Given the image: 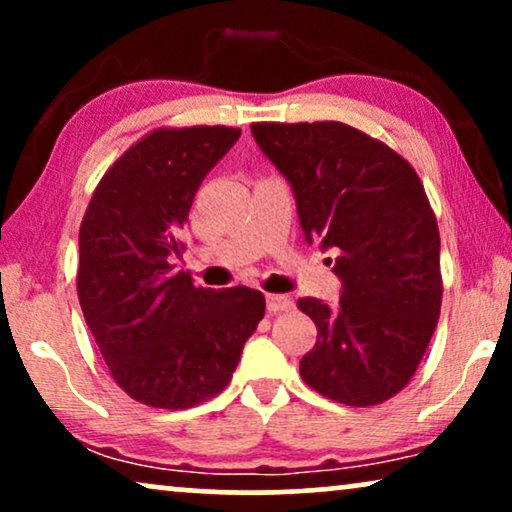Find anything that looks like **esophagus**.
<instances>
[{
    "label": "esophagus",
    "mask_w": 512,
    "mask_h": 512,
    "mask_svg": "<svg viewBox=\"0 0 512 512\" xmlns=\"http://www.w3.org/2000/svg\"><path fill=\"white\" fill-rule=\"evenodd\" d=\"M265 303H268V312L270 314L293 310V298L291 296H282V293H268V296H265Z\"/></svg>",
    "instance_id": "obj_1"
}]
</instances>
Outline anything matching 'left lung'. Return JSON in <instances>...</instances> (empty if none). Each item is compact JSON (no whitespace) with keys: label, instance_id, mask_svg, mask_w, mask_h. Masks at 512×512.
Returning <instances> with one entry per match:
<instances>
[{"label":"left lung","instance_id":"1","mask_svg":"<svg viewBox=\"0 0 512 512\" xmlns=\"http://www.w3.org/2000/svg\"><path fill=\"white\" fill-rule=\"evenodd\" d=\"M251 132L289 179L307 242L338 249L340 303L298 300L317 324L300 377L354 408L389 401L415 375L443 300L438 223L415 167L338 121L251 123Z\"/></svg>","mask_w":512,"mask_h":512}]
</instances>
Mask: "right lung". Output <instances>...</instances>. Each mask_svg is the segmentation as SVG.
<instances>
[{
    "instance_id": "1",
    "label": "right lung",
    "mask_w": 512,
    "mask_h": 512,
    "mask_svg": "<svg viewBox=\"0 0 512 512\" xmlns=\"http://www.w3.org/2000/svg\"><path fill=\"white\" fill-rule=\"evenodd\" d=\"M240 128H156L104 172L79 230L76 291L118 387L163 410L221 394L265 314L261 291L202 289L174 272L179 230Z\"/></svg>"
}]
</instances>
